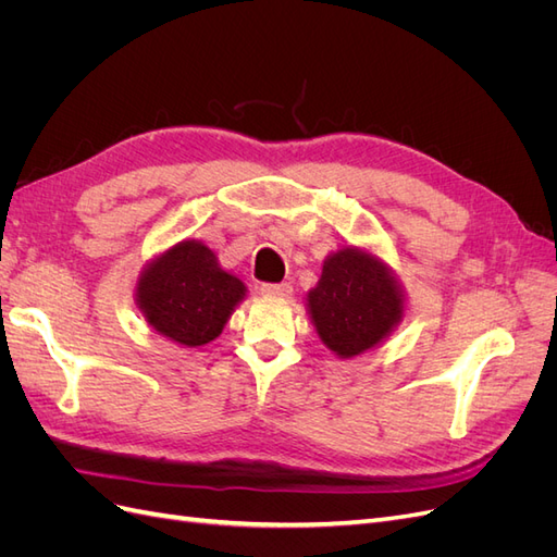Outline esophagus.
<instances>
[{
    "label": "esophagus",
    "mask_w": 557,
    "mask_h": 557,
    "mask_svg": "<svg viewBox=\"0 0 557 557\" xmlns=\"http://www.w3.org/2000/svg\"><path fill=\"white\" fill-rule=\"evenodd\" d=\"M260 293L267 297H288L293 293L290 283H262Z\"/></svg>",
    "instance_id": "obj_1"
}]
</instances>
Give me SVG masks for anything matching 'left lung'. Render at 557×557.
<instances>
[{
    "label": "left lung",
    "mask_w": 557,
    "mask_h": 557,
    "mask_svg": "<svg viewBox=\"0 0 557 557\" xmlns=\"http://www.w3.org/2000/svg\"><path fill=\"white\" fill-rule=\"evenodd\" d=\"M307 301L318 336L339 358L374 348L404 315V297L391 269L352 246L327 256Z\"/></svg>",
    "instance_id": "8db88e82"
}]
</instances>
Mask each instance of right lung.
<instances>
[{
  "mask_svg": "<svg viewBox=\"0 0 557 557\" xmlns=\"http://www.w3.org/2000/svg\"><path fill=\"white\" fill-rule=\"evenodd\" d=\"M246 285L218 264L201 242H181L150 262L137 283L148 325L183 346H205L223 332Z\"/></svg>",
  "mask_w": 557,
  "mask_h": 557,
  "instance_id": "1",
  "label": "right lung"
}]
</instances>
